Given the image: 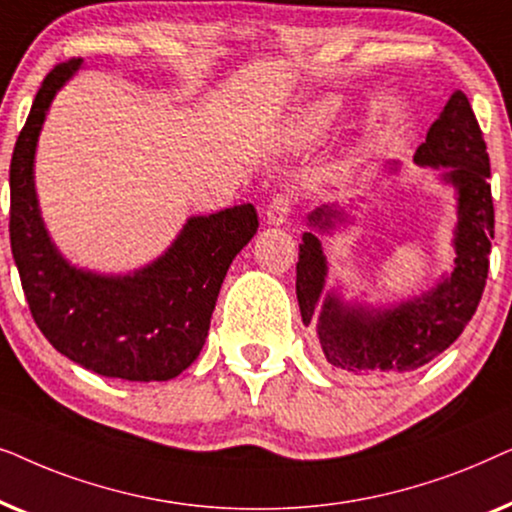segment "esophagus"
I'll use <instances>...</instances> for the list:
<instances>
[{
  "mask_svg": "<svg viewBox=\"0 0 512 512\" xmlns=\"http://www.w3.org/2000/svg\"><path fill=\"white\" fill-rule=\"evenodd\" d=\"M293 202L296 200H293L291 191L275 193L272 195L268 209H265V219H268V223H272V226H282L293 212Z\"/></svg>",
  "mask_w": 512,
  "mask_h": 512,
  "instance_id": "1",
  "label": "esophagus"
}]
</instances>
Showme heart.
Listing matches in <instances>:
<instances>
[{"label":"heart","mask_w":512,"mask_h":512,"mask_svg":"<svg viewBox=\"0 0 512 512\" xmlns=\"http://www.w3.org/2000/svg\"><path fill=\"white\" fill-rule=\"evenodd\" d=\"M331 116H333L331 102L314 104L312 109H307L305 114L298 118V137L312 139V137L321 135V132L326 130V125L331 123Z\"/></svg>","instance_id":"heart-1"}]
</instances>
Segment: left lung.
Wrapping results in <instances>:
<instances>
[{
  "label": "left lung",
  "mask_w": 512,
  "mask_h": 512,
  "mask_svg": "<svg viewBox=\"0 0 512 512\" xmlns=\"http://www.w3.org/2000/svg\"><path fill=\"white\" fill-rule=\"evenodd\" d=\"M419 165L450 167L447 179L459 191L457 258L452 275L443 284L384 312L347 310L338 298L326 296V261L319 237L303 235L296 263V293L303 324L317 321V342L324 359L335 370L356 377H382L415 370L445 352L478 310L487 284L489 251L494 240V202L489 179L485 137L468 97L457 90L426 132V142L415 153ZM333 209H317L310 223L331 228Z\"/></svg>",
  "instance_id": "8db88e82"
}]
</instances>
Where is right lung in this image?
<instances>
[{
    "instance_id": "obj_1",
    "label": "right lung",
    "mask_w": 512,
    "mask_h": 512,
    "mask_svg": "<svg viewBox=\"0 0 512 512\" xmlns=\"http://www.w3.org/2000/svg\"><path fill=\"white\" fill-rule=\"evenodd\" d=\"M81 65H55L13 146L9 235L34 324L79 366L130 382L170 380L198 359L223 277L254 237V205L195 216L163 258L132 277H100L62 261L39 219L32 163L55 90Z\"/></svg>"
}]
</instances>
